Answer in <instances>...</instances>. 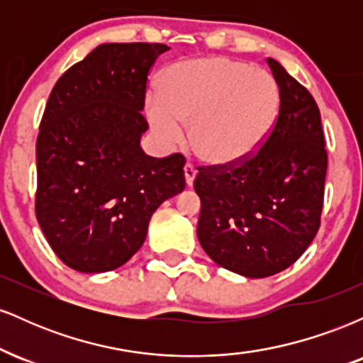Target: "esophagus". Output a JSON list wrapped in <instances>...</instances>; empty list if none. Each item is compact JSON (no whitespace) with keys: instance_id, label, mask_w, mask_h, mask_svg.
I'll return each instance as SVG.
<instances>
[{"instance_id":"esophagus-1","label":"esophagus","mask_w":363,"mask_h":363,"mask_svg":"<svg viewBox=\"0 0 363 363\" xmlns=\"http://www.w3.org/2000/svg\"><path fill=\"white\" fill-rule=\"evenodd\" d=\"M184 177H186V186L187 187L193 186L194 177H196V169L191 164H186L184 165Z\"/></svg>"}]
</instances>
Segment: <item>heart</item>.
I'll list each match as a JSON object with an SVG mask.
<instances>
[{
	"instance_id": "heart-1",
	"label": "heart",
	"mask_w": 363,
	"mask_h": 363,
	"mask_svg": "<svg viewBox=\"0 0 363 363\" xmlns=\"http://www.w3.org/2000/svg\"><path fill=\"white\" fill-rule=\"evenodd\" d=\"M280 112V89L264 69L225 56L176 62L160 77L147 118L160 138L181 140L191 126L196 157L216 169L245 164L264 147Z\"/></svg>"
}]
</instances>
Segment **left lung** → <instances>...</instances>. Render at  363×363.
<instances>
[{"label":"left lung","mask_w":363,"mask_h":363,"mask_svg":"<svg viewBox=\"0 0 363 363\" xmlns=\"http://www.w3.org/2000/svg\"><path fill=\"white\" fill-rule=\"evenodd\" d=\"M280 112L259 152L230 170L198 174V239L222 268L266 278L294 264L319 230L328 153L320 112L306 86L268 57Z\"/></svg>","instance_id":"1"}]
</instances>
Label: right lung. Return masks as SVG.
<instances>
[{"label": "right lung", "instance_id": "right-lung-1", "mask_svg": "<svg viewBox=\"0 0 363 363\" xmlns=\"http://www.w3.org/2000/svg\"><path fill=\"white\" fill-rule=\"evenodd\" d=\"M169 49L101 44L49 95L35 145V215L56 256L77 272L128 262L157 208L184 191V157L153 158L140 145L148 72Z\"/></svg>", "mask_w": 363, "mask_h": 363}]
</instances>
